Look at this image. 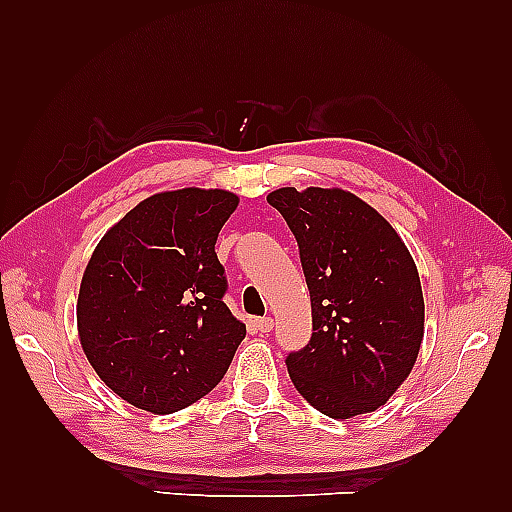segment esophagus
<instances>
[{"instance_id": "obj_1", "label": "esophagus", "mask_w": 512, "mask_h": 512, "mask_svg": "<svg viewBox=\"0 0 512 512\" xmlns=\"http://www.w3.org/2000/svg\"><path fill=\"white\" fill-rule=\"evenodd\" d=\"M273 325H275L273 319H270V317H262V319L255 321V330H259V332H270V330H273Z\"/></svg>"}]
</instances>
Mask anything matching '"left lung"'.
I'll use <instances>...</instances> for the list:
<instances>
[{
  "mask_svg": "<svg viewBox=\"0 0 512 512\" xmlns=\"http://www.w3.org/2000/svg\"><path fill=\"white\" fill-rule=\"evenodd\" d=\"M268 204L299 244L312 303V339L286 358L314 409L334 420L394 396L416 363L424 299L413 257L383 215L343 189H277Z\"/></svg>",
  "mask_w": 512,
  "mask_h": 512,
  "instance_id": "left-lung-1",
  "label": "left lung"
}]
</instances>
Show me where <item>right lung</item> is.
<instances>
[{
	"label": "right lung",
	"instance_id": "add662e5",
	"mask_svg": "<svg viewBox=\"0 0 512 512\" xmlns=\"http://www.w3.org/2000/svg\"><path fill=\"white\" fill-rule=\"evenodd\" d=\"M237 204L224 189L156 193L94 248L76 301L79 339L94 372L129 405L160 416L193 405L244 341L215 255Z\"/></svg>",
	"mask_w": 512,
	"mask_h": 512
}]
</instances>
